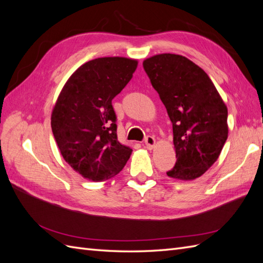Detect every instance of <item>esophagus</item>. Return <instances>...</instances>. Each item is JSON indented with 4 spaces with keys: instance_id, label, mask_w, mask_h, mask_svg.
<instances>
[{
    "instance_id": "esophagus-1",
    "label": "esophagus",
    "mask_w": 263,
    "mask_h": 263,
    "mask_svg": "<svg viewBox=\"0 0 263 263\" xmlns=\"http://www.w3.org/2000/svg\"><path fill=\"white\" fill-rule=\"evenodd\" d=\"M145 144L148 149H153L154 146L156 145V139L153 136H147L145 138Z\"/></svg>"
}]
</instances>
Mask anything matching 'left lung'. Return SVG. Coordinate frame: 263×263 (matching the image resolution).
Here are the masks:
<instances>
[{
    "label": "left lung",
    "instance_id": "obj_1",
    "mask_svg": "<svg viewBox=\"0 0 263 263\" xmlns=\"http://www.w3.org/2000/svg\"><path fill=\"white\" fill-rule=\"evenodd\" d=\"M142 66L172 123L177 162L166 174L184 181L201 177L228 137L224 101L205 71L183 55L156 54Z\"/></svg>",
    "mask_w": 263,
    "mask_h": 263
}]
</instances>
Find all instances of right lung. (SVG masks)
<instances>
[{
	"instance_id": "1",
	"label": "right lung",
	"mask_w": 263,
	"mask_h": 263,
	"mask_svg": "<svg viewBox=\"0 0 263 263\" xmlns=\"http://www.w3.org/2000/svg\"><path fill=\"white\" fill-rule=\"evenodd\" d=\"M137 65L124 57L87 61L68 79L53 106L51 129L60 153L87 180L115 177L132 155L117 140L112 100L130 81Z\"/></svg>"
}]
</instances>
